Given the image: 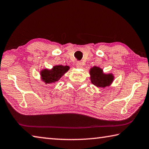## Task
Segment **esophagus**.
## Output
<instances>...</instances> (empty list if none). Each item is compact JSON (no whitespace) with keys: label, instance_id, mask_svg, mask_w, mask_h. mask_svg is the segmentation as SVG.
I'll return each instance as SVG.
<instances>
[{"label":"esophagus","instance_id":"34e87169","mask_svg":"<svg viewBox=\"0 0 149 149\" xmlns=\"http://www.w3.org/2000/svg\"><path fill=\"white\" fill-rule=\"evenodd\" d=\"M76 67L77 68H82L83 64L81 62H77V63L76 64Z\"/></svg>","mask_w":149,"mask_h":149}]
</instances>
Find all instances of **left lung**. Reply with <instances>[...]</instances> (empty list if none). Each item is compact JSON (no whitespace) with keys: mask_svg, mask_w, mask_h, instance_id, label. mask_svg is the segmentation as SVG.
Here are the masks:
<instances>
[{"mask_svg":"<svg viewBox=\"0 0 149 149\" xmlns=\"http://www.w3.org/2000/svg\"><path fill=\"white\" fill-rule=\"evenodd\" d=\"M91 83L97 87L104 88L109 86L114 81L115 77L112 73L105 74L103 70L98 66H94L89 70Z\"/></svg>","mask_w":149,"mask_h":149,"instance_id":"1","label":"left lung"}]
</instances>
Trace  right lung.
I'll return each instance as SVG.
<instances>
[{"mask_svg": "<svg viewBox=\"0 0 149 149\" xmlns=\"http://www.w3.org/2000/svg\"><path fill=\"white\" fill-rule=\"evenodd\" d=\"M69 69V66L63 65H55L50 70L43 69L40 73L41 80L45 84L55 83L60 80Z\"/></svg>", "mask_w": 149, "mask_h": 149, "instance_id": "obj_1", "label": "right lung"}]
</instances>
